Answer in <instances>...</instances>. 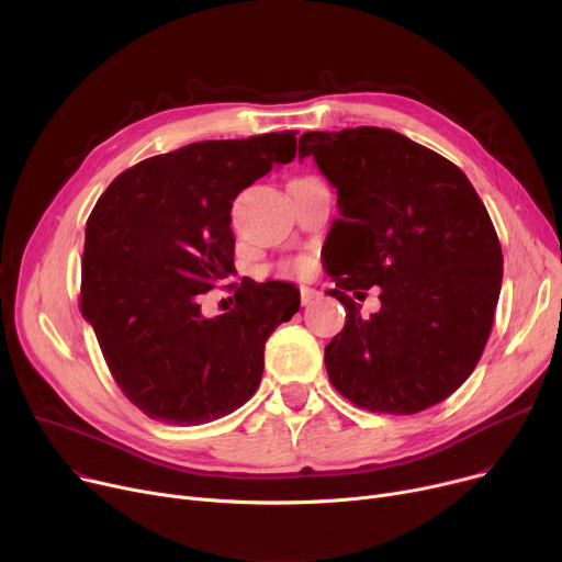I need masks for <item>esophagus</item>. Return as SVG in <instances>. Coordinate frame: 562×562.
I'll return each instance as SVG.
<instances>
[{
    "label": "esophagus",
    "instance_id": "1",
    "mask_svg": "<svg viewBox=\"0 0 562 562\" xmlns=\"http://www.w3.org/2000/svg\"><path fill=\"white\" fill-rule=\"evenodd\" d=\"M316 296H318L316 289H312V286H301V303H303V305H310Z\"/></svg>",
    "mask_w": 562,
    "mask_h": 562
}]
</instances>
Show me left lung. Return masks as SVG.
Listing matches in <instances>:
<instances>
[{"label":"left lung","instance_id":"8db88e82","mask_svg":"<svg viewBox=\"0 0 562 562\" xmlns=\"http://www.w3.org/2000/svg\"><path fill=\"white\" fill-rule=\"evenodd\" d=\"M299 157L337 189L328 273L346 326L326 346L335 390L390 415L445 401L483 356L504 278L485 204L456 164L392 130L307 132ZM371 285L381 310L362 319L345 291Z\"/></svg>","mask_w":562,"mask_h":562}]
</instances>
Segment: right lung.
Instances as JSON below:
<instances>
[{
  "instance_id": "add662e5",
  "label": "right lung",
  "mask_w": 562,
  "mask_h": 562,
  "mask_svg": "<svg viewBox=\"0 0 562 562\" xmlns=\"http://www.w3.org/2000/svg\"><path fill=\"white\" fill-rule=\"evenodd\" d=\"M299 132L200 140L121 172L86 223L81 314L125 396L150 419L200 426L241 407L263 344L301 307L286 282L239 286L206 318L200 293L234 273L232 202L293 161Z\"/></svg>"
}]
</instances>
